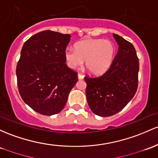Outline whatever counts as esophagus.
<instances>
[{
	"label": "esophagus",
	"instance_id": "esophagus-1",
	"mask_svg": "<svg viewBox=\"0 0 158 158\" xmlns=\"http://www.w3.org/2000/svg\"><path fill=\"white\" fill-rule=\"evenodd\" d=\"M83 78H84V76L82 75V74H81V73L78 74V79H82Z\"/></svg>",
	"mask_w": 158,
	"mask_h": 158
}]
</instances>
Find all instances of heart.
<instances>
[{
    "instance_id": "heart-1",
    "label": "heart",
    "mask_w": 158,
    "mask_h": 158,
    "mask_svg": "<svg viewBox=\"0 0 158 158\" xmlns=\"http://www.w3.org/2000/svg\"><path fill=\"white\" fill-rule=\"evenodd\" d=\"M75 50L67 48L64 52L67 65L76 69L83 64L92 75H102L110 69L115 54V45L110 40L102 39L83 40L76 43Z\"/></svg>"
}]
</instances>
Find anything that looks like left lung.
<instances>
[{
    "label": "left lung",
    "instance_id": "8db88e82",
    "mask_svg": "<svg viewBox=\"0 0 158 158\" xmlns=\"http://www.w3.org/2000/svg\"><path fill=\"white\" fill-rule=\"evenodd\" d=\"M113 37L118 50L108 70L99 77H85L86 98L95 115L108 117L124 109L138 87V57L132 43L118 34Z\"/></svg>",
    "mask_w": 158,
    "mask_h": 158
}]
</instances>
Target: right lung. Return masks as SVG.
Segmentation results:
<instances>
[{
    "instance_id": "1",
    "label": "right lung",
    "mask_w": 158,
    "mask_h": 158,
    "mask_svg": "<svg viewBox=\"0 0 158 158\" xmlns=\"http://www.w3.org/2000/svg\"><path fill=\"white\" fill-rule=\"evenodd\" d=\"M70 37V34L43 31L22 46L16 67L19 91L26 104L38 113H59L78 82L77 73L65 64L64 52Z\"/></svg>"
}]
</instances>
